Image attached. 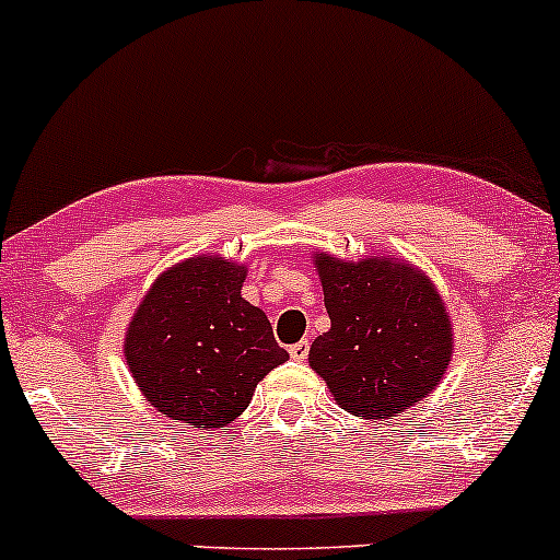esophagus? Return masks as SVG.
Returning <instances> with one entry per match:
<instances>
[{
  "instance_id": "esophagus-1",
  "label": "esophagus",
  "mask_w": 560,
  "mask_h": 560,
  "mask_svg": "<svg viewBox=\"0 0 560 560\" xmlns=\"http://www.w3.org/2000/svg\"><path fill=\"white\" fill-rule=\"evenodd\" d=\"M307 352H311V342H307V339H302V342H294L289 347V355H292L294 361H305Z\"/></svg>"
}]
</instances>
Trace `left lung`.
<instances>
[{
    "mask_svg": "<svg viewBox=\"0 0 560 560\" xmlns=\"http://www.w3.org/2000/svg\"><path fill=\"white\" fill-rule=\"evenodd\" d=\"M331 329L313 342L311 369L347 413L392 419L427 397L453 355L440 292L410 262L316 255Z\"/></svg>",
    "mask_w": 560,
    "mask_h": 560,
    "instance_id": "obj_1",
    "label": "left lung"
}]
</instances>
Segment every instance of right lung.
<instances>
[{
  "label": "right lung",
  "instance_id": "add662e5",
  "mask_svg": "<svg viewBox=\"0 0 560 560\" xmlns=\"http://www.w3.org/2000/svg\"><path fill=\"white\" fill-rule=\"evenodd\" d=\"M244 276L240 262L189 258L160 276L133 313L126 363L171 421L208 432L226 427L289 358L266 313L242 298Z\"/></svg>",
  "mask_w": 560,
  "mask_h": 560
}]
</instances>
